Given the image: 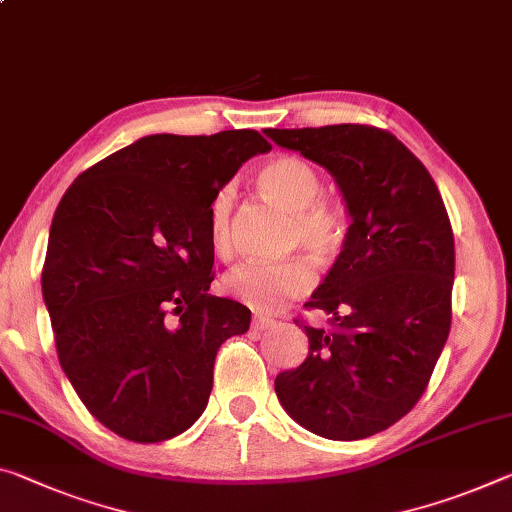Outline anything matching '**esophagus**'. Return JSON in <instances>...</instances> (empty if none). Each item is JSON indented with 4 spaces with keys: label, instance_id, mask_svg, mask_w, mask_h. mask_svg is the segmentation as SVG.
Returning <instances> with one entry per match:
<instances>
[{
    "label": "esophagus",
    "instance_id": "esophagus-1",
    "mask_svg": "<svg viewBox=\"0 0 512 512\" xmlns=\"http://www.w3.org/2000/svg\"><path fill=\"white\" fill-rule=\"evenodd\" d=\"M273 323H275V321L269 319V316L255 314V316H253V323H250V326H253V330H266V328H271Z\"/></svg>",
    "mask_w": 512,
    "mask_h": 512
}]
</instances>
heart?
<instances>
[{"label": "heart", "instance_id": "obj_1", "mask_svg": "<svg viewBox=\"0 0 512 512\" xmlns=\"http://www.w3.org/2000/svg\"><path fill=\"white\" fill-rule=\"evenodd\" d=\"M257 189L289 212L287 250L330 259L342 253L351 232V216L342 202L321 196V175L298 157L271 159L257 170ZM234 186L223 184L209 205V237L218 255L232 248ZM316 273L303 255L280 262H248L225 275V291L255 312H278L314 287Z\"/></svg>", "mask_w": 512, "mask_h": 512}]
</instances>
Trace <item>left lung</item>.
<instances>
[{"mask_svg":"<svg viewBox=\"0 0 512 512\" xmlns=\"http://www.w3.org/2000/svg\"><path fill=\"white\" fill-rule=\"evenodd\" d=\"M335 177L351 232L307 310L310 355L275 378L289 417L328 440H362L415 408L451 330L456 246L426 166L371 125L264 129Z\"/></svg>","mask_w":512,"mask_h":512,"instance_id":"1","label":"left lung"}]
</instances>
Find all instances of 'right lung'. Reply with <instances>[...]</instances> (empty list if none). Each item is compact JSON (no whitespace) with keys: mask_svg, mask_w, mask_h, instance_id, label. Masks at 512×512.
Here are the masks:
<instances>
[{"mask_svg":"<svg viewBox=\"0 0 512 512\" xmlns=\"http://www.w3.org/2000/svg\"><path fill=\"white\" fill-rule=\"evenodd\" d=\"M255 129L152 134L84 170L56 207L43 298L56 353L88 412L129 442L184 433L207 408L214 360L250 310L207 294L209 205Z\"/></svg>","mask_w":512,"mask_h":512,"instance_id":"1","label":"right lung"}]
</instances>
